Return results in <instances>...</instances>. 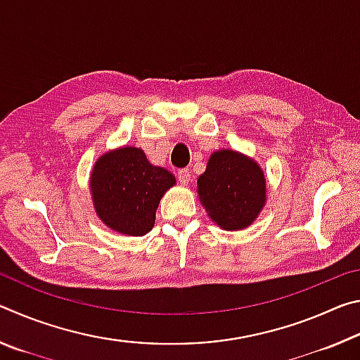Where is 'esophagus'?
Masks as SVG:
<instances>
[{
  "instance_id": "esophagus-1",
  "label": "esophagus",
  "mask_w": 360,
  "mask_h": 360,
  "mask_svg": "<svg viewBox=\"0 0 360 360\" xmlns=\"http://www.w3.org/2000/svg\"><path fill=\"white\" fill-rule=\"evenodd\" d=\"M178 179L182 186H187L188 182H191V172H188L187 168L184 169H179L178 172Z\"/></svg>"
}]
</instances>
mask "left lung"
Returning a JSON list of instances; mask_svg holds the SVG:
<instances>
[{
  "label": "left lung",
  "instance_id": "left-lung-1",
  "mask_svg": "<svg viewBox=\"0 0 360 360\" xmlns=\"http://www.w3.org/2000/svg\"><path fill=\"white\" fill-rule=\"evenodd\" d=\"M197 186L208 216L224 230L249 227L266 202L264 172L257 162L236 150L212 152Z\"/></svg>",
  "mask_w": 360,
  "mask_h": 360
}]
</instances>
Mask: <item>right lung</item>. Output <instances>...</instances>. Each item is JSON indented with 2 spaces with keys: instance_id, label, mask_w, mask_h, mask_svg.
<instances>
[{
  "instance_id": "1",
  "label": "right lung",
  "mask_w": 360,
  "mask_h": 360,
  "mask_svg": "<svg viewBox=\"0 0 360 360\" xmlns=\"http://www.w3.org/2000/svg\"><path fill=\"white\" fill-rule=\"evenodd\" d=\"M174 184L168 169L154 167L143 149L130 146L103 154L90 174L96 214L109 229L130 236L152 230L160 198Z\"/></svg>"
}]
</instances>
